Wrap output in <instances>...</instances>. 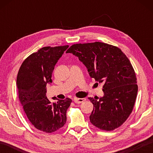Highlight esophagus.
<instances>
[{
  "label": "esophagus",
  "instance_id": "esophagus-1",
  "mask_svg": "<svg viewBox=\"0 0 153 153\" xmlns=\"http://www.w3.org/2000/svg\"><path fill=\"white\" fill-rule=\"evenodd\" d=\"M86 100V99L85 98H75L74 99V101L76 102V103H77V104H79V103H82L84 101H85Z\"/></svg>",
  "mask_w": 153,
  "mask_h": 153
}]
</instances>
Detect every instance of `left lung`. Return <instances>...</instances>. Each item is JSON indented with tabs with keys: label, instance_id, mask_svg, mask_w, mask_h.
<instances>
[{
	"label": "left lung",
	"instance_id": "obj_1",
	"mask_svg": "<svg viewBox=\"0 0 153 153\" xmlns=\"http://www.w3.org/2000/svg\"><path fill=\"white\" fill-rule=\"evenodd\" d=\"M66 53L77 56L90 77L104 84V97L88 98L94 105L90 122L105 131L118 128L132 112L138 93L136 73L128 58L117 46L100 42L75 44Z\"/></svg>",
	"mask_w": 153,
	"mask_h": 153
}]
</instances>
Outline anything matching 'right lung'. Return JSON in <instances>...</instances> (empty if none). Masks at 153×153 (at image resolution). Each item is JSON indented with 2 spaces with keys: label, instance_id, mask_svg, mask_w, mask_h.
<instances>
[{
  "label": "right lung",
  "instance_id": "1",
  "mask_svg": "<svg viewBox=\"0 0 153 153\" xmlns=\"http://www.w3.org/2000/svg\"><path fill=\"white\" fill-rule=\"evenodd\" d=\"M68 45L45 46L25 59L17 77L19 101L30 122L45 133H53L66 123V113L72 102L66 98L51 102L46 87L52 82L54 67Z\"/></svg>",
  "mask_w": 153,
  "mask_h": 153
}]
</instances>
